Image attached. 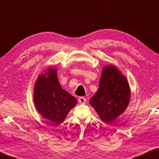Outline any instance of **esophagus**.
<instances>
[{
	"instance_id": "1",
	"label": "esophagus",
	"mask_w": 159,
	"mask_h": 159,
	"mask_svg": "<svg viewBox=\"0 0 159 159\" xmlns=\"http://www.w3.org/2000/svg\"><path fill=\"white\" fill-rule=\"evenodd\" d=\"M79 103H80V104H85V102H86V98L83 97V96H81V97H79Z\"/></svg>"
}]
</instances>
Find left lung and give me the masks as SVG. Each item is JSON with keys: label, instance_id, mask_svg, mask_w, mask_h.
<instances>
[{"label": "left lung", "instance_id": "left-lung-1", "mask_svg": "<svg viewBox=\"0 0 159 159\" xmlns=\"http://www.w3.org/2000/svg\"><path fill=\"white\" fill-rule=\"evenodd\" d=\"M130 96L126 77L116 67L109 65L102 69L99 88L89 103L102 121L111 123L125 111Z\"/></svg>", "mask_w": 159, "mask_h": 159}]
</instances>
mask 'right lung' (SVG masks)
Returning <instances> with one entry per match:
<instances>
[{"label": "right lung", "mask_w": 159, "mask_h": 159, "mask_svg": "<svg viewBox=\"0 0 159 159\" xmlns=\"http://www.w3.org/2000/svg\"><path fill=\"white\" fill-rule=\"evenodd\" d=\"M34 102L43 118L53 124H60L76 105L77 100L62 88L57 67H51L37 78L34 88Z\"/></svg>", "instance_id": "right-lung-1"}]
</instances>
